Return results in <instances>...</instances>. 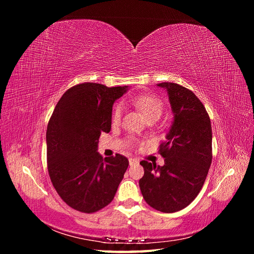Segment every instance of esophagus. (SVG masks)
Returning <instances> with one entry per match:
<instances>
[{
	"instance_id": "1",
	"label": "esophagus",
	"mask_w": 254,
	"mask_h": 254,
	"mask_svg": "<svg viewBox=\"0 0 254 254\" xmlns=\"http://www.w3.org/2000/svg\"><path fill=\"white\" fill-rule=\"evenodd\" d=\"M136 163H139V160H137V159H134V158H130L129 159V164L130 165H134Z\"/></svg>"
}]
</instances>
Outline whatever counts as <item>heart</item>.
<instances>
[{
  "label": "heart",
  "instance_id": "obj_1",
  "mask_svg": "<svg viewBox=\"0 0 254 254\" xmlns=\"http://www.w3.org/2000/svg\"><path fill=\"white\" fill-rule=\"evenodd\" d=\"M133 103L137 107V108H139L143 112V114L145 115V118L147 119V121H149V120L157 121L158 119H160L161 114H162L163 109H164L163 102L161 101L158 96L152 95V94L137 95L133 98ZM122 113H123V105L118 104L114 107L113 112H112L111 121H112L113 125H118L121 122ZM128 143L130 145H134L136 143V141L133 139V137H130V139L128 140Z\"/></svg>",
  "mask_w": 254,
  "mask_h": 254
}]
</instances>
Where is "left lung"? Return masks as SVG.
Returning <instances> with one entry per match:
<instances>
[{"mask_svg": "<svg viewBox=\"0 0 254 254\" xmlns=\"http://www.w3.org/2000/svg\"><path fill=\"white\" fill-rule=\"evenodd\" d=\"M174 113L166 141L159 146L164 165L141 161L139 181L144 200L163 213L187 207L199 194L212 163V127L203 104L178 83L162 82Z\"/></svg>", "mask_w": 254, "mask_h": 254, "instance_id": "obj_1", "label": "left lung"}]
</instances>
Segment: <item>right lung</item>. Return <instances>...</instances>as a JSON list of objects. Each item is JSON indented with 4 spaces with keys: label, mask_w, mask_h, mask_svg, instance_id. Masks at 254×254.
<instances>
[{
    "label": "right lung",
    "mask_w": 254,
    "mask_h": 254,
    "mask_svg": "<svg viewBox=\"0 0 254 254\" xmlns=\"http://www.w3.org/2000/svg\"><path fill=\"white\" fill-rule=\"evenodd\" d=\"M127 87L83 82L65 91L47 129L48 171L53 187L72 209L94 213L114 198L129 165L117 153L103 158L98 139L111 130L113 103Z\"/></svg>",
    "instance_id": "add662e5"
}]
</instances>
